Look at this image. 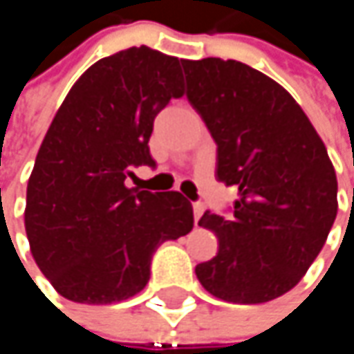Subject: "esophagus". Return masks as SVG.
<instances>
[{
	"label": "esophagus",
	"mask_w": 354,
	"mask_h": 354,
	"mask_svg": "<svg viewBox=\"0 0 354 354\" xmlns=\"http://www.w3.org/2000/svg\"><path fill=\"white\" fill-rule=\"evenodd\" d=\"M192 211H194V221L198 223V219H201L203 213H205V205H203V203H194V205H192Z\"/></svg>",
	"instance_id": "1"
}]
</instances>
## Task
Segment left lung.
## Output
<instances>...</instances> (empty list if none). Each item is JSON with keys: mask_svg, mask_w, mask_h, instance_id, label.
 <instances>
[{"mask_svg": "<svg viewBox=\"0 0 354 354\" xmlns=\"http://www.w3.org/2000/svg\"><path fill=\"white\" fill-rule=\"evenodd\" d=\"M188 100L217 143V178L238 188L230 219L207 211L215 258L196 279L230 304H266L291 291L326 244L338 182L326 145L293 96L234 59L182 61Z\"/></svg>", "mask_w": 354, "mask_h": 354, "instance_id": "left-lung-1", "label": "left lung"}]
</instances>
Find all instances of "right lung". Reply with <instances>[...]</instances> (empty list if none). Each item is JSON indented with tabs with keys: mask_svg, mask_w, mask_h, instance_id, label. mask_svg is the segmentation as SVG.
<instances>
[{
	"mask_svg": "<svg viewBox=\"0 0 354 354\" xmlns=\"http://www.w3.org/2000/svg\"><path fill=\"white\" fill-rule=\"evenodd\" d=\"M184 94L178 57L131 46L96 61L69 90L36 156L26 188L30 252L59 295L106 306L137 295L151 256L186 236L192 205L176 190L129 188L156 166V114Z\"/></svg>",
	"mask_w": 354,
	"mask_h": 354,
	"instance_id": "add662e5",
	"label": "right lung"
}]
</instances>
